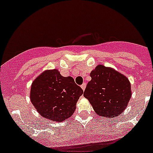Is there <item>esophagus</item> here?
Returning <instances> with one entry per match:
<instances>
[{
	"mask_svg": "<svg viewBox=\"0 0 153 153\" xmlns=\"http://www.w3.org/2000/svg\"><path fill=\"white\" fill-rule=\"evenodd\" d=\"M81 88H82V90H84L85 88H86V83H83V84L81 85Z\"/></svg>",
	"mask_w": 153,
	"mask_h": 153,
	"instance_id": "34e87169",
	"label": "esophagus"
}]
</instances>
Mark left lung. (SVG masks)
<instances>
[{"instance_id":"1","label":"left lung","mask_w":153,"mask_h":153,"mask_svg":"<svg viewBox=\"0 0 153 153\" xmlns=\"http://www.w3.org/2000/svg\"><path fill=\"white\" fill-rule=\"evenodd\" d=\"M83 96L97 115L116 118L126 108L132 96L129 79L111 67L98 65L90 73Z\"/></svg>"}]
</instances>
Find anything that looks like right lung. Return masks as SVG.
Returning <instances> with one entry per match:
<instances>
[{"instance_id":"obj_1","label":"right lung","mask_w":153,"mask_h":153,"mask_svg":"<svg viewBox=\"0 0 153 153\" xmlns=\"http://www.w3.org/2000/svg\"><path fill=\"white\" fill-rule=\"evenodd\" d=\"M83 93L74 78L64 77L53 69L45 70L33 81L30 99L44 118L60 123L72 116Z\"/></svg>"}]
</instances>
